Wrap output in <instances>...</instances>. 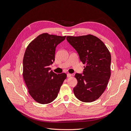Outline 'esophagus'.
I'll return each mask as SVG.
<instances>
[{
	"mask_svg": "<svg viewBox=\"0 0 131 131\" xmlns=\"http://www.w3.org/2000/svg\"><path fill=\"white\" fill-rule=\"evenodd\" d=\"M71 76H72V74H70V73H67V77H68V78L70 77Z\"/></svg>",
	"mask_w": 131,
	"mask_h": 131,
	"instance_id": "1",
	"label": "esophagus"
}]
</instances>
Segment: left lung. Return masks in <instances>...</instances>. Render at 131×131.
Listing matches in <instances>:
<instances>
[{"label":"left lung","mask_w":131,"mask_h":131,"mask_svg":"<svg viewBox=\"0 0 131 131\" xmlns=\"http://www.w3.org/2000/svg\"><path fill=\"white\" fill-rule=\"evenodd\" d=\"M67 40L86 64L83 74L77 73L74 76L78 83L74 94L82 102L94 101L103 94L110 77V52L102 41L92 35L67 36Z\"/></svg>","instance_id":"left-lung-1"}]
</instances>
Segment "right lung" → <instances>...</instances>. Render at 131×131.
Segmentation results:
<instances>
[{
    "mask_svg": "<svg viewBox=\"0 0 131 131\" xmlns=\"http://www.w3.org/2000/svg\"><path fill=\"white\" fill-rule=\"evenodd\" d=\"M43 33L27 46L23 60V77L30 95L38 103L47 104L58 96L67 78L64 73L57 74L49 66L55 60L57 46L66 39Z\"/></svg>",
    "mask_w": 131,
    "mask_h": 131,
    "instance_id": "add662e5",
    "label": "right lung"
}]
</instances>
